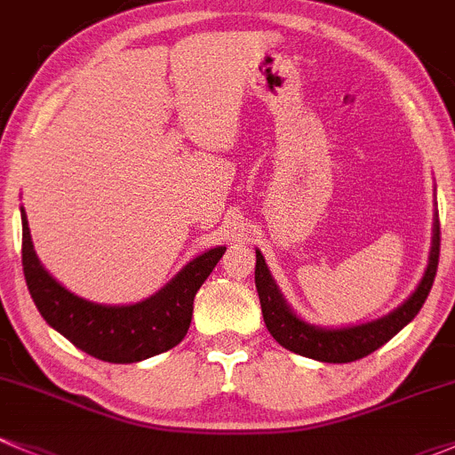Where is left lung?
Returning a JSON list of instances; mask_svg holds the SVG:
<instances>
[{"instance_id":"8db88e82","label":"left lung","mask_w":455,"mask_h":455,"mask_svg":"<svg viewBox=\"0 0 455 455\" xmlns=\"http://www.w3.org/2000/svg\"><path fill=\"white\" fill-rule=\"evenodd\" d=\"M438 256H440V221L438 214L434 217V236H432V251H429L427 269H425L423 280L419 283L416 291L411 293L401 307L390 311L387 315L379 317V320L366 322V324L357 326H344V329H322V326L308 324L302 317H298L283 298V293L275 287L274 278H271L269 269H267L265 259L259 250H256V291L260 298L262 320H265L267 331L271 332L275 341L283 348L291 350V353L302 355V357L317 359V362L326 363H348L357 362V359L366 357L381 348L386 341L399 332L403 326L410 324L416 315H419L420 307L427 299L432 291L434 278H436L438 269Z\"/></svg>"}]
</instances>
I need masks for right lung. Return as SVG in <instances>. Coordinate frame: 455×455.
Wrapping results in <instances>:
<instances>
[{
  "label": "right lung",
  "instance_id": "right-lung-1",
  "mask_svg": "<svg viewBox=\"0 0 455 455\" xmlns=\"http://www.w3.org/2000/svg\"><path fill=\"white\" fill-rule=\"evenodd\" d=\"M226 247L196 256L156 296L124 307L96 304L56 283L39 262L21 208V262L28 291L44 320L76 348L109 363H133L180 344L190 329L195 296Z\"/></svg>",
  "mask_w": 455,
  "mask_h": 455
}]
</instances>
